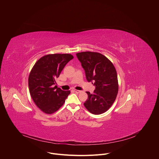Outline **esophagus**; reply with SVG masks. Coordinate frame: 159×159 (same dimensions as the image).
<instances>
[{"mask_svg":"<svg viewBox=\"0 0 159 159\" xmlns=\"http://www.w3.org/2000/svg\"><path fill=\"white\" fill-rule=\"evenodd\" d=\"M74 92H76V93H81V92H82V91H79V90H74Z\"/></svg>","mask_w":159,"mask_h":159,"instance_id":"34e87169","label":"esophagus"}]
</instances>
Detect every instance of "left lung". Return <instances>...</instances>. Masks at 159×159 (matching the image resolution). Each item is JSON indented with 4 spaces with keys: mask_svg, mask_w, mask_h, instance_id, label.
Returning a JSON list of instances; mask_svg holds the SVG:
<instances>
[{
    "mask_svg": "<svg viewBox=\"0 0 159 159\" xmlns=\"http://www.w3.org/2000/svg\"><path fill=\"white\" fill-rule=\"evenodd\" d=\"M76 56L85 71L87 81L93 83L95 87L93 93L86 92L88 98L84 105L91 113H103L111 107L117 95L116 68L107 57L98 52H81Z\"/></svg>",
    "mask_w": 159,
    "mask_h": 159,
    "instance_id": "8db88e82",
    "label": "left lung"
}]
</instances>
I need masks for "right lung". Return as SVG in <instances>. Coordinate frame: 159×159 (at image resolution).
<instances>
[{"label":"right lung","instance_id":"obj_1","mask_svg":"<svg viewBox=\"0 0 159 159\" xmlns=\"http://www.w3.org/2000/svg\"><path fill=\"white\" fill-rule=\"evenodd\" d=\"M73 59L70 54H48L34 66L29 76L30 94L35 105L46 114L54 113L65 103L70 93L57 88L56 79L68 62Z\"/></svg>","mask_w":159,"mask_h":159}]
</instances>
